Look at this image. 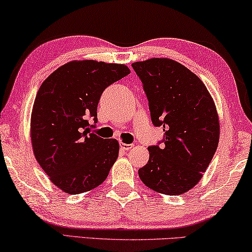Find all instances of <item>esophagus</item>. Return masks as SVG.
Instances as JSON below:
<instances>
[{"label": "esophagus", "instance_id": "1", "mask_svg": "<svg viewBox=\"0 0 252 252\" xmlns=\"http://www.w3.org/2000/svg\"><path fill=\"white\" fill-rule=\"evenodd\" d=\"M119 146H121V148H122L123 150L127 151V150H129V149L133 148V144H125V143L121 142V143H119Z\"/></svg>", "mask_w": 252, "mask_h": 252}]
</instances>
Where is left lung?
Listing matches in <instances>:
<instances>
[{
    "instance_id": "1",
    "label": "left lung",
    "mask_w": 252,
    "mask_h": 252,
    "mask_svg": "<svg viewBox=\"0 0 252 252\" xmlns=\"http://www.w3.org/2000/svg\"><path fill=\"white\" fill-rule=\"evenodd\" d=\"M143 84L153 125L163 138L149 146L150 158L138 176L144 185L165 195H181L202 179L220 137L218 111L196 74L168 59L131 64Z\"/></svg>"
}]
</instances>
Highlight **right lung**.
I'll return each mask as SVG.
<instances>
[{"mask_svg": "<svg viewBox=\"0 0 252 252\" xmlns=\"http://www.w3.org/2000/svg\"><path fill=\"white\" fill-rule=\"evenodd\" d=\"M129 73L122 64L74 61L57 68L40 86L32 114L33 153L63 191L86 192L108 177L119 144L94 133L96 108L104 89Z\"/></svg>", "mask_w": 252, "mask_h": 252, "instance_id": "add662e5", "label": "right lung"}]
</instances>
